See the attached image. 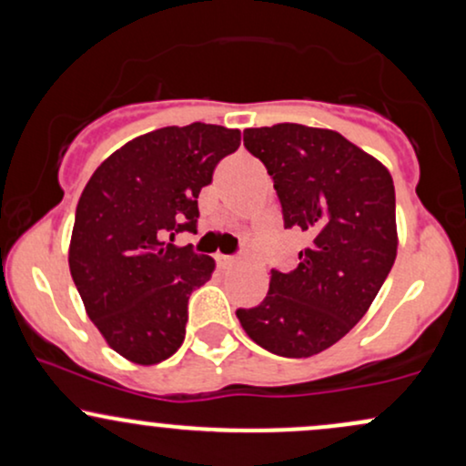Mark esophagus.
Segmentation results:
<instances>
[{"instance_id": "obj_1", "label": "esophagus", "mask_w": 466, "mask_h": 466, "mask_svg": "<svg viewBox=\"0 0 466 466\" xmlns=\"http://www.w3.org/2000/svg\"><path fill=\"white\" fill-rule=\"evenodd\" d=\"M217 263L223 267V269H228V267H232V265H237L238 263V258L237 256H226V254H217Z\"/></svg>"}]
</instances>
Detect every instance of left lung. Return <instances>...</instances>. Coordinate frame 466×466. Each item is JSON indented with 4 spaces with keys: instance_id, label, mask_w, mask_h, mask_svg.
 <instances>
[{
    "instance_id": "8db88e82",
    "label": "left lung",
    "mask_w": 466,
    "mask_h": 466,
    "mask_svg": "<svg viewBox=\"0 0 466 466\" xmlns=\"http://www.w3.org/2000/svg\"><path fill=\"white\" fill-rule=\"evenodd\" d=\"M243 144L265 164L285 228L302 229L307 248L293 271L274 267L265 300L237 318L265 350L313 357L360 322L392 269V177L337 131L282 122L245 129Z\"/></svg>"
}]
</instances>
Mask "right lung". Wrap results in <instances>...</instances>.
Segmentation results:
<instances>
[{
	"label": "right lung",
	"mask_w": 466,
	"mask_h": 466,
	"mask_svg": "<svg viewBox=\"0 0 466 466\" xmlns=\"http://www.w3.org/2000/svg\"><path fill=\"white\" fill-rule=\"evenodd\" d=\"M238 144V129L164 127L109 155L80 195L69 271L89 319L133 363L168 360L184 341L188 298L215 260L170 240L197 232L199 192Z\"/></svg>",
	"instance_id": "obj_1"
}]
</instances>
